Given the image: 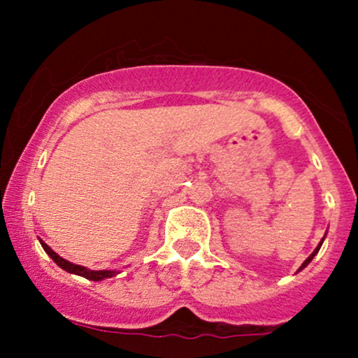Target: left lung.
Returning <instances> with one entry per match:
<instances>
[{
  "label": "left lung",
  "instance_id": "left-lung-1",
  "mask_svg": "<svg viewBox=\"0 0 358 358\" xmlns=\"http://www.w3.org/2000/svg\"><path fill=\"white\" fill-rule=\"evenodd\" d=\"M324 236H327V234H324ZM323 239H324V237H323ZM323 239H322V241H320V244H318V245H316V249L313 250V252H311V254H310V256H308V259H306V261H305V262H303V264H301V268H299L298 271L305 269V268H306V266H308V264H310V262H311V261H313V257L316 256V254H318V250H320V248H322V244H323Z\"/></svg>",
  "mask_w": 358,
  "mask_h": 358
}]
</instances>
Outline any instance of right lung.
Returning a JSON list of instances; mask_svg holds the SVG:
<instances>
[{"label": "right lung", "instance_id": "add662e5", "mask_svg": "<svg viewBox=\"0 0 358 358\" xmlns=\"http://www.w3.org/2000/svg\"><path fill=\"white\" fill-rule=\"evenodd\" d=\"M40 244H42V248H43L45 252H47L48 256H50V257L53 259V262H55V264L59 266V268L67 271V273L77 274V276H82V278H85V279H90V281H102V279L113 278V276H116V274H117V271H92V269L84 268V266L72 264V262L65 261L64 257H60L57 252H53V250H52L50 248H48V245L45 244V242H43L42 239H40Z\"/></svg>", "mask_w": 358, "mask_h": 358}]
</instances>
